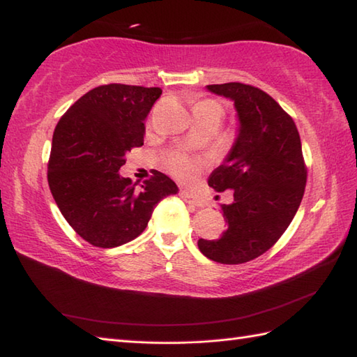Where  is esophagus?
Returning <instances> with one entry per match:
<instances>
[{
    "label": "esophagus",
    "mask_w": 357,
    "mask_h": 357,
    "mask_svg": "<svg viewBox=\"0 0 357 357\" xmlns=\"http://www.w3.org/2000/svg\"><path fill=\"white\" fill-rule=\"evenodd\" d=\"M179 195H181V198H183L187 204H190L192 207H202L204 206V201L202 199H199L198 196H195L193 193H190V192H187V190H181L179 192Z\"/></svg>",
    "instance_id": "34e87169"
}]
</instances>
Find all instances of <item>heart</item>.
<instances>
[{"label":"heart","instance_id":"b5f03b06","mask_svg":"<svg viewBox=\"0 0 357 357\" xmlns=\"http://www.w3.org/2000/svg\"><path fill=\"white\" fill-rule=\"evenodd\" d=\"M195 116H213L221 119L224 109L222 105L210 98H202V100H196L192 105ZM162 164L167 170H169L174 176L179 179H192L199 172V161L192 156H188L183 150H170L164 153Z\"/></svg>","mask_w":357,"mask_h":357}]
</instances>
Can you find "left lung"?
I'll list each match as a JSON object with an SVG mask.
<instances>
[{
  "mask_svg": "<svg viewBox=\"0 0 357 357\" xmlns=\"http://www.w3.org/2000/svg\"><path fill=\"white\" fill-rule=\"evenodd\" d=\"M207 89L234 102L239 130L229 156L208 178L216 192L233 190V202L221 206L227 230L216 241L199 239L198 247L215 262L244 264L288 229L305 192L307 167L293 118L268 93L242 82Z\"/></svg>",
  "mask_w": 357,
  "mask_h": 357,
  "instance_id": "8db88e82",
  "label": "left lung"
}]
</instances>
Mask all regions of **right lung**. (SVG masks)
Returning a JSON list of instances; mask_svg holds the SVG:
<instances>
[{
	"instance_id": "right-lung-1",
	"label": "right lung",
	"mask_w": 357,
	"mask_h": 357,
	"mask_svg": "<svg viewBox=\"0 0 357 357\" xmlns=\"http://www.w3.org/2000/svg\"><path fill=\"white\" fill-rule=\"evenodd\" d=\"M161 93L159 87H95L55 127L50 192L66 221L93 247L113 248L138 238L158 202L178 193L158 170L139 188L119 174L127 151L144 146V121Z\"/></svg>"
}]
</instances>
